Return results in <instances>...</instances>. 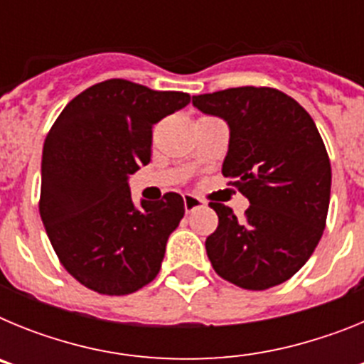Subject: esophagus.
<instances>
[{"label":"esophagus","instance_id":"1","mask_svg":"<svg viewBox=\"0 0 364 364\" xmlns=\"http://www.w3.org/2000/svg\"><path fill=\"white\" fill-rule=\"evenodd\" d=\"M204 204V200L198 197H195V195H189V193H186L184 195V208H186V213H191L193 210H197L198 205Z\"/></svg>","mask_w":364,"mask_h":364}]
</instances>
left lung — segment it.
I'll return each instance as SVG.
<instances>
[{
  "label": "left lung",
  "instance_id": "8db88e82",
  "mask_svg": "<svg viewBox=\"0 0 364 364\" xmlns=\"http://www.w3.org/2000/svg\"><path fill=\"white\" fill-rule=\"evenodd\" d=\"M230 125L222 175L250 200L244 218L210 202L218 228L205 239L215 272L244 290L282 284L306 264L326 226L332 167L315 122L272 87L193 96Z\"/></svg>",
  "mask_w": 364,
  "mask_h": 364
}]
</instances>
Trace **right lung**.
Instances as JSON below:
<instances>
[{"label": "right lung", "instance_id": "add662e5", "mask_svg": "<svg viewBox=\"0 0 364 364\" xmlns=\"http://www.w3.org/2000/svg\"><path fill=\"white\" fill-rule=\"evenodd\" d=\"M189 102L105 80L70 100L45 138L41 220L63 268L89 290L127 295L159 275L184 200L166 193L136 208L127 178L149 164L153 125Z\"/></svg>", "mask_w": 364, "mask_h": 364}]
</instances>
